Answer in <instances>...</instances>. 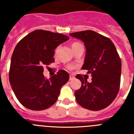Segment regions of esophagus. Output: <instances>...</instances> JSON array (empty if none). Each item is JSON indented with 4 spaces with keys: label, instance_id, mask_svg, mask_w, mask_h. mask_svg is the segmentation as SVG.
Wrapping results in <instances>:
<instances>
[{
    "label": "esophagus",
    "instance_id": "1",
    "mask_svg": "<svg viewBox=\"0 0 134 134\" xmlns=\"http://www.w3.org/2000/svg\"><path fill=\"white\" fill-rule=\"evenodd\" d=\"M73 79H74V76H72V75L70 76V80H73Z\"/></svg>",
    "mask_w": 134,
    "mask_h": 134
}]
</instances>
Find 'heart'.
<instances>
[{"mask_svg": "<svg viewBox=\"0 0 134 134\" xmlns=\"http://www.w3.org/2000/svg\"><path fill=\"white\" fill-rule=\"evenodd\" d=\"M79 46H82V45L80 44V43H79V42H73V43H72L71 47H72V49H74V48H78V47H79ZM69 68H72V66H70Z\"/></svg>", "mask_w": 134, "mask_h": 134, "instance_id": "1", "label": "heart"}]
</instances>
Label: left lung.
I'll return each instance as SVG.
<instances>
[{"mask_svg": "<svg viewBox=\"0 0 134 134\" xmlns=\"http://www.w3.org/2000/svg\"><path fill=\"white\" fill-rule=\"evenodd\" d=\"M81 40L86 48L82 70L92 76L91 82L77 74L81 87L75 91L76 100L82 107L99 111L108 107L117 97L120 86L121 62L115 46L110 39L94 31L70 34Z\"/></svg>", "mask_w": 134, "mask_h": 134, "instance_id": "8db88e82", "label": "left lung"}]
</instances>
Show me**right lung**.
<instances>
[{
    "mask_svg": "<svg viewBox=\"0 0 134 134\" xmlns=\"http://www.w3.org/2000/svg\"><path fill=\"white\" fill-rule=\"evenodd\" d=\"M68 40L67 35L37 29L16 46L10 60L9 81L16 99L26 108L41 111L56 102L69 74L60 70L46 79L43 66L54 62V49Z\"/></svg>",
    "mask_w": 134,
    "mask_h": 134,
    "instance_id": "obj_1",
    "label": "right lung"
}]
</instances>
